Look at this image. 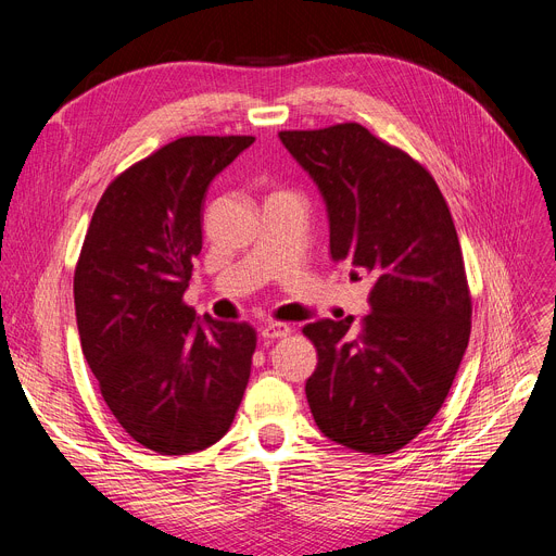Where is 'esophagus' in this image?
<instances>
[{
    "instance_id": "34e87169",
    "label": "esophagus",
    "mask_w": 556,
    "mask_h": 556,
    "mask_svg": "<svg viewBox=\"0 0 556 556\" xmlns=\"http://www.w3.org/2000/svg\"><path fill=\"white\" fill-rule=\"evenodd\" d=\"M290 329L288 325H283V323H270V325H266L261 329V338L263 340H279V338H286V336H290Z\"/></svg>"
}]
</instances>
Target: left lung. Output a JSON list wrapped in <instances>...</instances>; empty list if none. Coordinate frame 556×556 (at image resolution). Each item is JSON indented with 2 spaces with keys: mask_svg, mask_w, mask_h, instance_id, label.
I'll return each instance as SVG.
<instances>
[{
  "mask_svg": "<svg viewBox=\"0 0 556 556\" xmlns=\"http://www.w3.org/2000/svg\"><path fill=\"white\" fill-rule=\"evenodd\" d=\"M279 139L327 202L331 258L374 279L356 331L352 317L304 327L317 349L313 419L336 444L396 453L440 413L469 346L471 293L451 210L426 166L361 124Z\"/></svg>",
  "mask_w": 556,
  "mask_h": 556,
  "instance_id": "left-lung-1",
  "label": "left lung"
}]
</instances>
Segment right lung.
Returning a JSON list of instances; mask_svg holds the SVG:
<instances>
[{
  "label": "right lung",
  "mask_w": 556,
  "mask_h": 556,
  "mask_svg": "<svg viewBox=\"0 0 556 556\" xmlns=\"http://www.w3.org/2000/svg\"><path fill=\"white\" fill-rule=\"evenodd\" d=\"M254 141L180 137L108 185L74 273L80 346L114 419L141 446L187 455L229 430L256 331L185 304L210 182Z\"/></svg>",
  "instance_id": "add662e5"
}]
</instances>
